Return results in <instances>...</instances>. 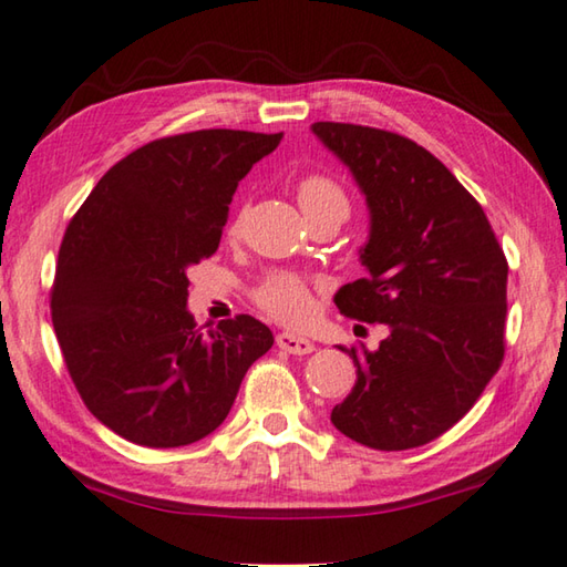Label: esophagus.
I'll return each mask as SVG.
<instances>
[{
  "instance_id": "obj_1",
  "label": "esophagus",
  "mask_w": 567,
  "mask_h": 567,
  "mask_svg": "<svg viewBox=\"0 0 567 567\" xmlns=\"http://www.w3.org/2000/svg\"><path fill=\"white\" fill-rule=\"evenodd\" d=\"M277 348L290 352V354H310L315 350V342H310L307 338H300V334L280 332L277 334Z\"/></svg>"
}]
</instances>
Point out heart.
<instances>
[{
  "mask_svg": "<svg viewBox=\"0 0 567 567\" xmlns=\"http://www.w3.org/2000/svg\"><path fill=\"white\" fill-rule=\"evenodd\" d=\"M297 203L305 217L338 215L348 217L350 199L332 177L307 175L297 185ZM255 302L280 322H302L312 310V292L302 277L292 272H272L255 290Z\"/></svg>",
  "mask_w": 567,
  "mask_h": 567,
  "instance_id": "heart-1",
  "label": "heart"
}]
</instances>
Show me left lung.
Segmentation results:
<instances>
[{"instance_id":"obj_1","label":"left lung","mask_w":567,"mask_h":567,"mask_svg":"<svg viewBox=\"0 0 567 567\" xmlns=\"http://www.w3.org/2000/svg\"><path fill=\"white\" fill-rule=\"evenodd\" d=\"M370 207L368 277L334 305L388 324L375 352L342 348L358 382L332 425L372 450H410L447 433L483 395L505 354L507 260L477 199L402 134L315 122Z\"/></svg>"}]
</instances>
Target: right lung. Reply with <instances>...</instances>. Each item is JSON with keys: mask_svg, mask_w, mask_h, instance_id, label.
I'll return each mask as SVG.
<instances>
[{"mask_svg": "<svg viewBox=\"0 0 567 567\" xmlns=\"http://www.w3.org/2000/svg\"><path fill=\"white\" fill-rule=\"evenodd\" d=\"M280 140L245 130L155 140L107 169L66 225L50 297L56 340L84 405L130 443L207 437L272 348L249 315L199 330L187 270L217 252L239 179Z\"/></svg>", "mask_w": 567, "mask_h": 567, "instance_id": "add662e5", "label": "right lung"}]
</instances>
